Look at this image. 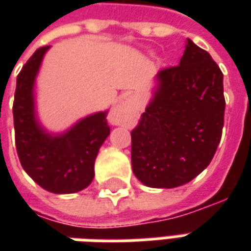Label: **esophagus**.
I'll return each instance as SVG.
<instances>
[{
  "label": "esophagus",
  "instance_id": "1",
  "mask_svg": "<svg viewBox=\"0 0 251 251\" xmlns=\"http://www.w3.org/2000/svg\"><path fill=\"white\" fill-rule=\"evenodd\" d=\"M130 110L131 106L130 102H129V99H122L120 103H118V106L111 111L110 120H111V122H113L114 125H121V124H124V122L127 120V117L130 114Z\"/></svg>",
  "mask_w": 251,
  "mask_h": 251
}]
</instances>
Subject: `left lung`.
<instances>
[{
    "instance_id": "1",
    "label": "left lung",
    "mask_w": 251,
    "mask_h": 251,
    "mask_svg": "<svg viewBox=\"0 0 251 251\" xmlns=\"http://www.w3.org/2000/svg\"><path fill=\"white\" fill-rule=\"evenodd\" d=\"M153 99L131 130V168L142 184L175 188L203 172L225 122L223 74L187 39L179 66L157 74Z\"/></svg>"
}]
</instances>
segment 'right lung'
Here are the masks:
<instances>
[{
	"instance_id": "obj_1",
	"label": "right lung",
	"mask_w": 251,
	"mask_h": 251,
	"mask_svg": "<svg viewBox=\"0 0 251 251\" xmlns=\"http://www.w3.org/2000/svg\"><path fill=\"white\" fill-rule=\"evenodd\" d=\"M48 48H39L17 76L13 102L16 149L24 171L41 188L74 194L93 181L99 148L110 134L107 111L88 115L60 136L41 127L36 120L33 86Z\"/></svg>"
}]
</instances>
